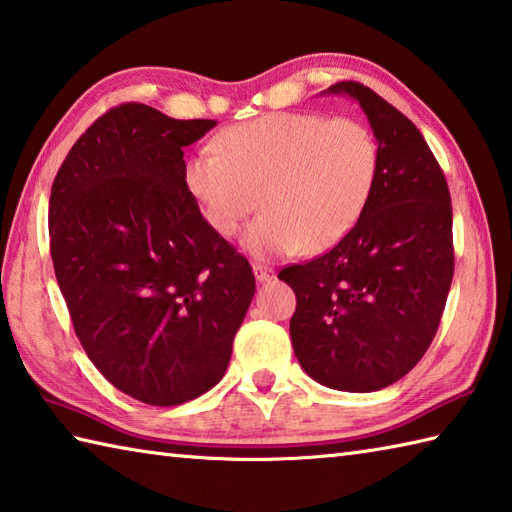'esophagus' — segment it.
Returning <instances> with one entry per match:
<instances>
[{"mask_svg":"<svg viewBox=\"0 0 512 512\" xmlns=\"http://www.w3.org/2000/svg\"><path fill=\"white\" fill-rule=\"evenodd\" d=\"M253 273H255L259 284H266V282H270V279L275 277V270L270 268V266H266V264H253Z\"/></svg>","mask_w":512,"mask_h":512,"instance_id":"34e87169","label":"esophagus"}]
</instances>
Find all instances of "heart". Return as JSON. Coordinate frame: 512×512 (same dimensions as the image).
<instances>
[{
  "mask_svg": "<svg viewBox=\"0 0 512 512\" xmlns=\"http://www.w3.org/2000/svg\"><path fill=\"white\" fill-rule=\"evenodd\" d=\"M213 148L188 159L186 188L222 237L237 235L262 204L266 213L244 237L255 257L322 253L342 242L364 213L379 166L364 124L319 113L250 119L219 133Z\"/></svg>",
  "mask_w": 512,
  "mask_h": 512,
  "instance_id": "1",
  "label": "heart"
}]
</instances>
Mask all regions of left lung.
<instances>
[{
    "instance_id": "8db88e82",
    "label": "left lung",
    "mask_w": 512,
    "mask_h": 512,
    "mask_svg": "<svg viewBox=\"0 0 512 512\" xmlns=\"http://www.w3.org/2000/svg\"><path fill=\"white\" fill-rule=\"evenodd\" d=\"M326 95L362 106L379 148L377 179L355 228L308 264L284 268L295 290L290 339L317 384L373 393L415 368L453 282V206L424 135L375 90L339 82Z\"/></svg>"
}]
</instances>
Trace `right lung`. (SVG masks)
Masks as SVG:
<instances>
[{"label": "right lung", "instance_id": "right-lung-1", "mask_svg": "<svg viewBox=\"0 0 512 512\" xmlns=\"http://www.w3.org/2000/svg\"><path fill=\"white\" fill-rule=\"evenodd\" d=\"M215 126L122 104L77 139L50 190V257L79 342L150 406L184 404L224 377L255 295L246 257L186 188L184 146Z\"/></svg>", "mask_w": 512, "mask_h": 512}]
</instances>
